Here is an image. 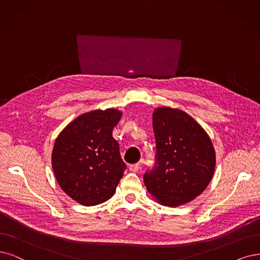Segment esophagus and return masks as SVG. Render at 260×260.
Instances as JSON below:
<instances>
[{
    "instance_id": "34e87169",
    "label": "esophagus",
    "mask_w": 260,
    "mask_h": 260,
    "mask_svg": "<svg viewBox=\"0 0 260 260\" xmlns=\"http://www.w3.org/2000/svg\"><path fill=\"white\" fill-rule=\"evenodd\" d=\"M139 168H140L139 164H133V165H129V170H131L132 172H137V171L139 170Z\"/></svg>"
}]
</instances>
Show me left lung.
<instances>
[{"mask_svg": "<svg viewBox=\"0 0 260 260\" xmlns=\"http://www.w3.org/2000/svg\"><path fill=\"white\" fill-rule=\"evenodd\" d=\"M155 165L143 181L159 204L178 207L199 196L212 180L215 150L206 131L180 109L159 107L153 112Z\"/></svg>", "mask_w": 260, "mask_h": 260, "instance_id": "obj_1", "label": "left lung"}]
</instances>
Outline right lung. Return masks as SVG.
I'll list each match as a JSON object with an SVG mask.
<instances>
[{
    "mask_svg": "<svg viewBox=\"0 0 260 260\" xmlns=\"http://www.w3.org/2000/svg\"><path fill=\"white\" fill-rule=\"evenodd\" d=\"M121 117L113 108L85 112L55 139L51 156L55 179L80 205L96 206L110 199L126 169L112 137Z\"/></svg>",
    "mask_w": 260,
    "mask_h": 260,
    "instance_id": "obj_1",
    "label": "right lung"
}]
</instances>
